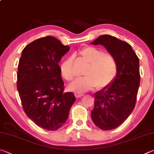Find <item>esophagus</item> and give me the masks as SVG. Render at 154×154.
<instances>
[{
	"instance_id": "esophagus-1",
	"label": "esophagus",
	"mask_w": 154,
	"mask_h": 154,
	"mask_svg": "<svg viewBox=\"0 0 154 154\" xmlns=\"http://www.w3.org/2000/svg\"><path fill=\"white\" fill-rule=\"evenodd\" d=\"M83 95H84V94H79V93H78V92H76V93L75 94V97H76L77 98H79L80 97H82V96H83Z\"/></svg>"
}]
</instances>
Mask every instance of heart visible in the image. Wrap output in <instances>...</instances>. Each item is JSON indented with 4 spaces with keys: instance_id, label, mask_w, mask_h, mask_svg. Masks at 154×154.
Segmentation results:
<instances>
[{
    "instance_id": "obj_1",
    "label": "heart",
    "mask_w": 154,
    "mask_h": 154,
    "mask_svg": "<svg viewBox=\"0 0 154 154\" xmlns=\"http://www.w3.org/2000/svg\"><path fill=\"white\" fill-rule=\"evenodd\" d=\"M79 54L90 64L83 74L85 76L77 78L68 85L69 90L82 93L94 87L103 89L113 82L116 76L118 66L112 54L105 53L102 49L92 46L85 47ZM73 59L72 56L69 57L60 66L62 76L66 81H71L75 76L72 66Z\"/></svg>"
}]
</instances>
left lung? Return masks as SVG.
Listing matches in <instances>:
<instances>
[{
    "instance_id": "left-lung-1",
    "label": "left lung",
    "mask_w": 154,
    "mask_h": 154,
    "mask_svg": "<svg viewBox=\"0 0 154 154\" xmlns=\"http://www.w3.org/2000/svg\"><path fill=\"white\" fill-rule=\"evenodd\" d=\"M91 43L105 47L118 66L113 82L94 94V106L91 112L99 128L112 130L120 126L135 106L140 84L139 60L130 44L115 36L101 35Z\"/></svg>"
}]
</instances>
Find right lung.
<instances>
[{
    "mask_svg": "<svg viewBox=\"0 0 154 154\" xmlns=\"http://www.w3.org/2000/svg\"><path fill=\"white\" fill-rule=\"evenodd\" d=\"M69 49V46L48 36L32 41L22 52L17 88L26 114L43 129L60 128L75 101L73 93L64 92L58 65Z\"/></svg>",
    "mask_w": 154,
    "mask_h": 154,
    "instance_id": "add662e5",
    "label": "right lung"
}]
</instances>
